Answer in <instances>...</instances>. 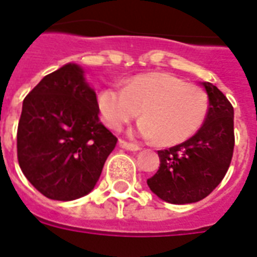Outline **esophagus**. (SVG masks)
<instances>
[{
	"label": "esophagus",
	"instance_id": "obj_1",
	"mask_svg": "<svg viewBox=\"0 0 257 257\" xmlns=\"http://www.w3.org/2000/svg\"><path fill=\"white\" fill-rule=\"evenodd\" d=\"M118 144L119 147L123 148V150H128V151H139V150H140V147H139L138 144L128 143V142H125V140H119Z\"/></svg>",
	"mask_w": 257,
	"mask_h": 257
}]
</instances>
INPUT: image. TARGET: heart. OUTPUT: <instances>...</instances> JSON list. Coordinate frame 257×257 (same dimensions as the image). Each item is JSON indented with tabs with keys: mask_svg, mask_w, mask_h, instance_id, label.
I'll use <instances>...</instances> for the list:
<instances>
[{
	"mask_svg": "<svg viewBox=\"0 0 257 257\" xmlns=\"http://www.w3.org/2000/svg\"><path fill=\"white\" fill-rule=\"evenodd\" d=\"M98 107L111 129H119L143 109L140 135L170 147L187 142L201 128L208 113V98L199 85L172 73L155 72L135 76L125 88H103Z\"/></svg>",
	"mask_w": 257,
	"mask_h": 257,
	"instance_id": "b5f03b06",
	"label": "heart"
}]
</instances>
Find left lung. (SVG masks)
Returning <instances> with one entry per match:
<instances>
[{"label": "left lung", "instance_id": "1", "mask_svg": "<svg viewBox=\"0 0 257 257\" xmlns=\"http://www.w3.org/2000/svg\"><path fill=\"white\" fill-rule=\"evenodd\" d=\"M206 88L210 106L206 121L187 142L159 150L161 165L147 184L159 199L172 204L196 203L223 180L234 150V110L222 91Z\"/></svg>", "mask_w": 257, "mask_h": 257}]
</instances>
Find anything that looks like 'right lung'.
I'll list each match as a JSON object with an SVG mask.
<instances>
[{
  "label": "right lung",
  "instance_id": "add662e5",
  "mask_svg": "<svg viewBox=\"0 0 257 257\" xmlns=\"http://www.w3.org/2000/svg\"><path fill=\"white\" fill-rule=\"evenodd\" d=\"M83 69L66 64L45 76L23 102L17 159L43 196L69 201L90 193L117 138L99 121Z\"/></svg>",
  "mask_w": 257,
  "mask_h": 257
}]
</instances>
